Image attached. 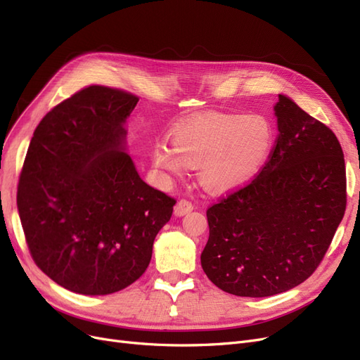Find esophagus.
Instances as JSON below:
<instances>
[{
  "mask_svg": "<svg viewBox=\"0 0 360 360\" xmlns=\"http://www.w3.org/2000/svg\"><path fill=\"white\" fill-rule=\"evenodd\" d=\"M192 210H193V204L189 200H184V198L180 200L176 204V207H174V213H176L177 216H183V214H186Z\"/></svg>",
  "mask_w": 360,
  "mask_h": 360,
  "instance_id": "obj_1",
  "label": "esophagus"
}]
</instances>
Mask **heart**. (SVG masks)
<instances>
[{
  "instance_id": "b5f03b06",
  "label": "heart",
  "mask_w": 360,
  "mask_h": 360,
  "mask_svg": "<svg viewBox=\"0 0 360 360\" xmlns=\"http://www.w3.org/2000/svg\"><path fill=\"white\" fill-rule=\"evenodd\" d=\"M172 146L151 150L153 167L168 177H181L188 167H200V181L212 192H225L249 181L263 168L274 129L258 114L209 112L172 130Z\"/></svg>"
}]
</instances>
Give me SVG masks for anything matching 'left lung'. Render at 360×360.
I'll use <instances>...</instances> for the list:
<instances>
[{
    "mask_svg": "<svg viewBox=\"0 0 360 360\" xmlns=\"http://www.w3.org/2000/svg\"><path fill=\"white\" fill-rule=\"evenodd\" d=\"M279 136L245 186L207 209L201 266L213 284L242 297H267L307 281L323 261L347 205L340 141L279 94Z\"/></svg>",
    "mask_w": 360,
    "mask_h": 360,
    "instance_id": "obj_1",
    "label": "left lung"
}]
</instances>
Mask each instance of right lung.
I'll use <instances>...</instances> for the list:
<instances>
[{"mask_svg":"<svg viewBox=\"0 0 360 360\" xmlns=\"http://www.w3.org/2000/svg\"><path fill=\"white\" fill-rule=\"evenodd\" d=\"M138 97L89 85L41 118L18 183V210L36 266L73 292L129 287L150 264L176 200L141 180L123 123Z\"/></svg>","mask_w":360,"mask_h":360,"instance_id":"add662e5","label":"right lung"}]
</instances>
